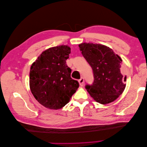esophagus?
Here are the masks:
<instances>
[{
    "instance_id": "obj_1",
    "label": "esophagus",
    "mask_w": 147,
    "mask_h": 147,
    "mask_svg": "<svg viewBox=\"0 0 147 147\" xmlns=\"http://www.w3.org/2000/svg\"><path fill=\"white\" fill-rule=\"evenodd\" d=\"M78 82H79L80 85L81 86H82L83 85V84H84V78H83V77H82V78L78 80Z\"/></svg>"
}]
</instances>
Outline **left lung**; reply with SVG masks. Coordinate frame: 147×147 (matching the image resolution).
Listing matches in <instances>:
<instances>
[{"instance_id":"8db88e82","label":"left lung","mask_w":147,"mask_h":147,"mask_svg":"<svg viewBox=\"0 0 147 147\" xmlns=\"http://www.w3.org/2000/svg\"><path fill=\"white\" fill-rule=\"evenodd\" d=\"M78 46L94 75L92 84L85 86L89 94L102 104L116 100L126 87V75L121 72V57L109 47L100 44L83 43Z\"/></svg>"}]
</instances>
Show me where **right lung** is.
I'll list each match as a JSON object with an SVG mask.
<instances>
[{
  "mask_svg": "<svg viewBox=\"0 0 147 147\" xmlns=\"http://www.w3.org/2000/svg\"><path fill=\"white\" fill-rule=\"evenodd\" d=\"M70 48L67 45L52 47L42 52L30 67V89L40 104L50 109H60L70 100L79 87L70 77L66 64Z\"/></svg>",
  "mask_w": 147,
  "mask_h": 147,
  "instance_id": "obj_1",
  "label": "right lung"
}]
</instances>
